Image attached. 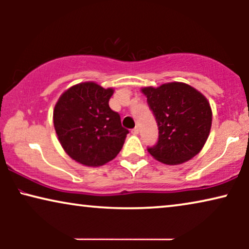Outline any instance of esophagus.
I'll use <instances>...</instances> for the list:
<instances>
[{
	"label": "esophagus",
	"instance_id": "1",
	"mask_svg": "<svg viewBox=\"0 0 249 249\" xmlns=\"http://www.w3.org/2000/svg\"><path fill=\"white\" fill-rule=\"evenodd\" d=\"M131 132H132V134H134V135H138V134H139V128H138V127L134 128V129H132V130H131Z\"/></svg>",
	"mask_w": 249,
	"mask_h": 249
}]
</instances>
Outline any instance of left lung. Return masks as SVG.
<instances>
[{
  "label": "left lung",
  "mask_w": 249,
  "mask_h": 249,
  "mask_svg": "<svg viewBox=\"0 0 249 249\" xmlns=\"http://www.w3.org/2000/svg\"><path fill=\"white\" fill-rule=\"evenodd\" d=\"M159 127V141L148 147L153 158L169 165L189 161L209 138L212 110L202 93L183 83L142 88Z\"/></svg>",
  "instance_id": "left-lung-1"
}]
</instances>
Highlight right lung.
<instances>
[{
	"label": "right lung",
	"mask_w": 249,
	"mask_h": 249,
	"mask_svg": "<svg viewBox=\"0 0 249 249\" xmlns=\"http://www.w3.org/2000/svg\"><path fill=\"white\" fill-rule=\"evenodd\" d=\"M112 88L93 81L70 87L61 95L53 111V122L61 146L71 159L86 166L110 162L121 151L129 131L108 101Z\"/></svg>",
	"instance_id": "obj_1"
}]
</instances>
